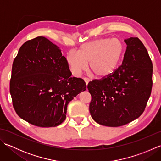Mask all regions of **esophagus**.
Here are the masks:
<instances>
[{
	"label": "esophagus",
	"instance_id": "esophagus-1",
	"mask_svg": "<svg viewBox=\"0 0 161 161\" xmlns=\"http://www.w3.org/2000/svg\"><path fill=\"white\" fill-rule=\"evenodd\" d=\"M84 81H85V83H86V84L88 85V82H89V81H90V79L89 78H87V77H84Z\"/></svg>",
	"mask_w": 161,
	"mask_h": 161
}]
</instances>
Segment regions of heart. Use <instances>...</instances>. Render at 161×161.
I'll use <instances>...</instances> for the list:
<instances>
[{
	"instance_id": "b5f03b06",
	"label": "heart",
	"mask_w": 161,
	"mask_h": 161,
	"mask_svg": "<svg viewBox=\"0 0 161 161\" xmlns=\"http://www.w3.org/2000/svg\"><path fill=\"white\" fill-rule=\"evenodd\" d=\"M123 51L124 46L118 39H98L83 43L77 52L68 51L66 61L75 76H79L86 70L89 63L92 74L95 77H103L117 68Z\"/></svg>"
}]
</instances>
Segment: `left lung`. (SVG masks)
<instances>
[{"instance_id": "obj_1", "label": "left lung", "mask_w": 161, "mask_h": 161, "mask_svg": "<svg viewBox=\"0 0 161 161\" xmlns=\"http://www.w3.org/2000/svg\"><path fill=\"white\" fill-rule=\"evenodd\" d=\"M125 42L127 46L120 66L87 86L91 117L101 125L117 127L139 118L151 95L153 65L147 50L138 37Z\"/></svg>"}]
</instances>
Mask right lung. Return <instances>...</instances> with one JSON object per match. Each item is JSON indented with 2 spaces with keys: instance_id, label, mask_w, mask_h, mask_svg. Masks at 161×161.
Here are the masks:
<instances>
[{
  "instance_id": "right-lung-1",
  "label": "right lung",
  "mask_w": 161,
  "mask_h": 161,
  "mask_svg": "<svg viewBox=\"0 0 161 161\" xmlns=\"http://www.w3.org/2000/svg\"><path fill=\"white\" fill-rule=\"evenodd\" d=\"M71 75L59 47L43 36L27 41L13 61L9 83L17 115L40 127L61 125L68 103L86 89L84 80Z\"/></svg>"
}]
</instances>
